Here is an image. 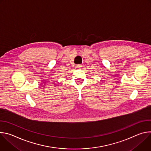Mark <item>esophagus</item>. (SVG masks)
<instances>
[{
    "mask_svg": "<svg viewBox=\"0 0 151 151\" xmlns=\"http://www.w3.org/2000/svg\"><path fill=\"white\" fill-rule=\"evenodd\" d=\"M76 68L77 69H81V68H82V65H81V64H77V65L76 66Z\"/></svg>",
    "mask_w": 151,
    "mask_h": 151,
    "instance_id": "obj_1",
    "label": "esophagus"
}]
</instances>
